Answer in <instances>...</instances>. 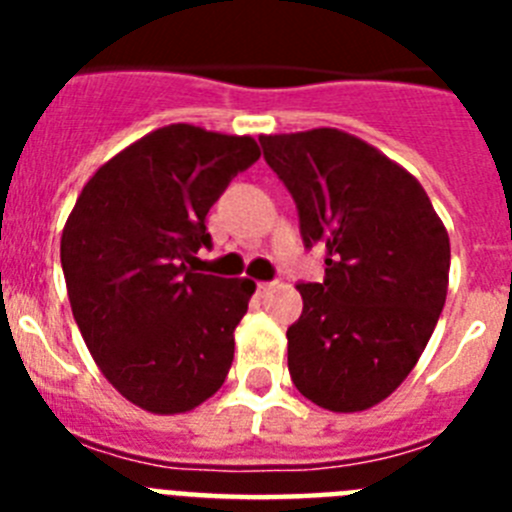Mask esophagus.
<instances>
[{"instance_id": "1", "label": "esophagus", "mask_w": 512, "mask_h": 512, "mask_svg": "<svg viewBox=\"0 0 512 512\" xmlns=\"http://www.w3.org/2000/svg\"><path fill=\"white\" fill-rule=\"evenodd\" d=\"M274 287H277L274 282H256V292H259V295H269Z\"/></svg>"}]
</instances>
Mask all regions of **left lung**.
<instances>
[{"label":"left lung","instance_id":"obj_1","mask_svg":"<svg viewBox=\"0 0 512 512\" xmlns=\"http://www.w3.org/2000/svg\"><path fill=\"white\" fill-rule=\"evenodd\" d=\"M287 184L305 246L325 248V279L297 284L287 330L292 382L333 413L374 408L413 372L449 289V233L420 182L338 128L259 135Z\"/></svg>","mask_w":512,"mask_h":512}]
</instances>
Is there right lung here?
Wrapping results in <instances>:
<instances>
[{
  "label": "right lung",
  "instance_id": "right-lung-1",
  "mask_svg": "<svg viewBox=\"0 0 512 512\" xmlns=\"http://www.w3.org/2000/svg\"><path fill=\"white\" fill-rule=\"evenodd\" d=\"M259 156L251 135L166 125L99 166L63 225L76 325L99 372L140 410L189 413L228 377L256 284L192 264L210 246V207Z\"/></svg>",
  "mask_w": 512,
  "mask_h": 512
}]
</instances>
